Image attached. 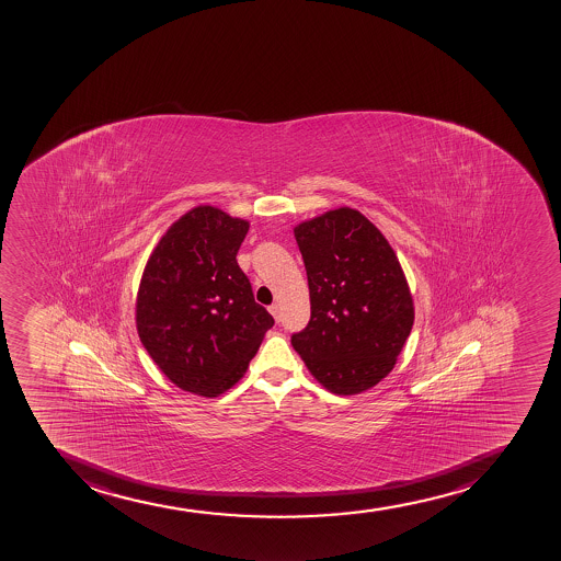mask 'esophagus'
Returning <instances> with one entry per match:
<instances>
[{
	"mask_svg": "<svg viewBox=\"0 0 561 561\" xmlns=\"http://www.w3.org/2000/svg\"><path fill=\"white\" fill-rule=\"evenodd\" d=\"M270 312H272V316L273 318H275V321H280V305H277V302H275V305H272V307H270Z\"/></svg>",
	"mask_w": 561,
	"mask_h": 561,
	"instance_id": "1",
	"label": "esophagus"
}]
</instances>
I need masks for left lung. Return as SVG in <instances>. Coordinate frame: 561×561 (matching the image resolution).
<instances>
[{"instance_id": "obj_1", "label": "left lung", "mask_w": 561, "mask_h": 561, "mask_svg": "<svg viewBox=\"0 0 561 561\" xmlns=\"http://www.w3.org/2000/svg\"><path fill=\"white\" fill-rule=\"evenodd\" d=\"M294 232L312 313L291 345L332 393L369 390L388 377L412 331V294L396 251L348 207L302 221Z\"/></svg>"}]
</instances>
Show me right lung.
Segmentation results:
<instances>
[{
    "label": "right lung",
    "mask_w": 561,
    "mask_h": 561,
    "mask_svg": "<svg viewBox=\"0 0 561 561\" xmlns=\"http://www.w3.org/2000/svg\"><path fill=\"white\" fill-rule=\"evenodd\" d=\"M249 221L195 207L149 256L136 297L142 345L181 390L218 397L248 371L272 329L237 262Z\"/></svg>",
    "instance_id": "right-lung-1"
}]
</instances>
